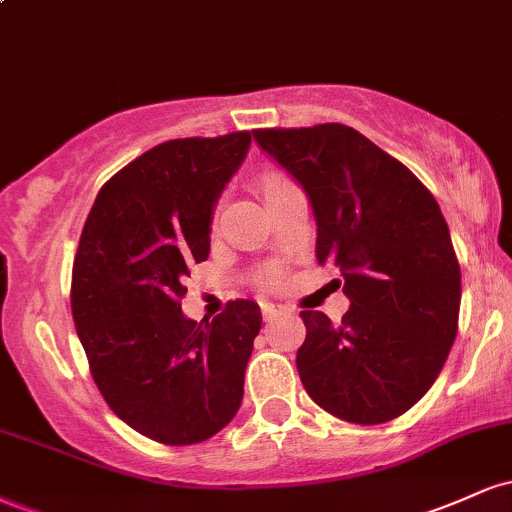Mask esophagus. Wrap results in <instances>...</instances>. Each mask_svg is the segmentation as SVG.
<instances>
[{
	"label": "esophagus",
	"instance_id": "obj_1",
	"mask_svg": "<svg viewBox=\"0 0 512 512\" xmlns=\"http://www.w3.org/2000/svg\"><path fill=\"white\" fill-rule=\"evenodd\" d=\"M284 313H289V308H286V305H281V303H269V301L262 303V315H264V320H274V317H279V315H284Z\"/></svg>",
	"mask_w": 512,
	"mask_h": 512
}]
</instances>
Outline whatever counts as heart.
I'll return each mask as SVG.
<instances>
[{
	"mask_svg": "<svg viewBox=\"0 0 512 512\" xmlns=\"http://www.w3.org/2000/svg\"><path fill=\"white\" fill-rule=\"evenodd\" d=\"M289 185H293V182L286 178L284 173H279V170H267V173H264L260 178V190H262L264 199H269L272 195H276V192H281L284 187H289Z\"/></svg>",
	"mask_w": 512,
	"mask_h": 512,
	"instance_id": "heart-1",
	"label": "heart"
}]
</instances>
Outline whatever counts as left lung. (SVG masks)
I'll use <instances>...</instances> for the list:
<instances>
[{
	"label": "left lung",
	"instance_id": "8db88e82",
	"mask_svg": "<svg viewBox=\"0 0 512 512\" xmlns=\"http://www.w3.org/2000/svg\"><path fill=\"white\" fill-rule=\"evenodd\" d=\"M252 137L303 187L317 262L342 272L339 325L303 310L296 366L315 404L351 424L397 419L436 383L460 317V262L424 182L356 132L327 122Z\"/></svg>",
	"mask_w": 512,
	"mask_h": 512
}]
</instances>
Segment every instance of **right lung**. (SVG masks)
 <instances>
[{"mask_svg": "<svg viewBox=\"0 0 512 512\" xmlns=\"http://www.w3.org/2000/svg\"><path fill=\"white\" fill-rule=\"evenodd\" d=\"M250 132L170 139L98 192L72 269V315L108 407L163 445L202 443L236 416L260 334L255 301L211 322L182 315L185 276L209 257L216 199Z\"/></svg>", "mask_w": 512, "mask_h": 512, "instance_id": "add662e5", "label": "right lung"}]
</instances>
